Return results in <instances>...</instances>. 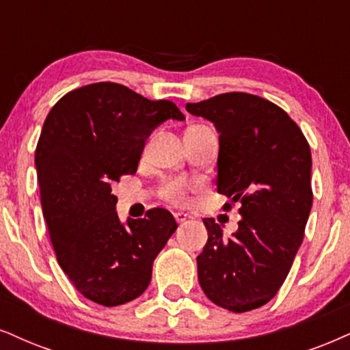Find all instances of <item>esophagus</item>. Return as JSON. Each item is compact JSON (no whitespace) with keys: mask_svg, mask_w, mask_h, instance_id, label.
<instances>
[{"mask_svg":"<svg viewBox=\"0 0 350 350\" xmlns=\"http://www.w3.org/2000/svg\"><path fill=\"white\" fill-rule=\"evenodd\" d=\"M188 217H189V214H187V213H182V211H178V213H175V219H176V222H178V224L185 222V221H187Z\"/></svg>","mask_w":350,"mask_h":350,"instance_id":"1","label":"esophagus"}]
</instances>
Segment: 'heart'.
<instances>
[{
  "instance_id": "obj_1",
  "label": "heart",
  "mask_w": 350,
  "mask_h": 350,
  "mask_svg": "<svg viewBox=\"0 0 350 350\" xmlns=\"http://www.w3.org/2000/svg\"><path fill=\"white\" fill-rule=\"evenodd\" d=\"M187 193L188 183L185 180H170L162 189V195L174 202H183L187 200Z\"/></svg>"
}]
</instances>
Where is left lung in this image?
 Returning <instances> with one entry per match:
<instances>
[{
    "label": "left lung",
    "mask_w": 350,
    "mask_h": 350,
    "mask_svg": "<svg viewBox=\"0 0 350 350\" xmlns=\"http://www.w3.org/2000/svg\"><path fill=\"white\" fill-rule=\"evenodd\" d=\"M187 111L217 129V193L241 206L230 239L214 219H202L200 286L230 312L260 308L278 294L304 240L313 202L310 146L286 111L252 94H221L187 103Z\"/></svg>",
    "instance_id": "obj_1"
}]
</instances>
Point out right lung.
Wrapping results in <instances>:
<instances>
[{"label": "right lung", "mask_w": 350, "mask_h": 350, "mask_svg": "<svg viewBox=\"0 0 350 350\" xmlns=\"http://www.w3.org/2000/svg\"><path fill=\"white\" fill-rule=\"evenodd\" d=\"M167 120H185L174 102L97 83L63 96L43 123L36 168L56 260L72 286L103 307L148 288L155 256L176 230L162 208L120 222L111 193L120 176L137 170L146 141Z\"/></svg>", "instance_id": "1"}]
</instances>
